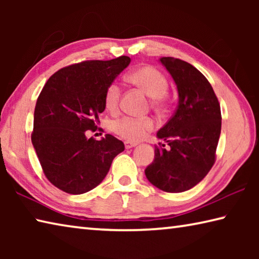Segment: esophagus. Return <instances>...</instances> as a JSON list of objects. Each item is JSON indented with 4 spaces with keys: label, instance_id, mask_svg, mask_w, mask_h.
Segmentation results:
<instances>
[{
    "label": "esophagus",
    "instance_id": "esophagus-1",
    "mask_svg": "<svg viewBox=\"0 0 259 259\" xmlns=\"http://www.w3.org/2000/svg\"><path fill=\"white\" fill-rule=\"evenodd\" d=\"M137 145H138V143H136V142H130V140H125V142H124V146H125L126 150H129V148L135 147Z\"/></svg>",
    "mask_w": 259,
    "mask_h": 259
}]
</instances>
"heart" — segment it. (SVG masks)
Wrapping results in <instances>:
<instances>
[{"label": "heart", "instance_id": "heart-1", "mask_svg": "<svg viewBox=\"0 0 259 259\" xmlns=\"http://www.w3.org/2000/svg\"><path fill=\"white\" fill-rule=\"evenodd\" d=\"M126 80L153 98V104L160 106L163 103V97L168 91V81L159 69L152 66H140L130 72ZM122 89L117 82L109 83L105 90L104 102L109 112H115L120 106ZM154 128V122L150 117L124 116L113 123L112 129L120 137L130 142H138L145 138L147 134Z\"/></svg>", "mask_w": 259, "mask_h": 259}]
</instances>
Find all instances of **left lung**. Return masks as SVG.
<instances>
[{
	"label": "left lung",
	"mask_w": 259,
	"mask_h": 259,
	"mask_svg": "<svg viewBox=\"0 0 259 259\" xmlns=\"http://www.w3.org/2000/svg\"><path fill=\"white\" fill-rule=\"evenodd\" d=\"M178 91V106L157 131L169 147L155 146L154 160L145 169L148 182L161 191L191 190L207 176L214 163L222 129L221 106L209 81L186 61L162 57Z\"/></svg>",
	"instance_id": "1"
}]
</instances>
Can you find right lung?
I'll return each instance as SVG.
<instances>
[{
	"label": "right lung",
	"instance_id": "add662e5",
	"mask_svg": "<svg viewBox=\"0 0 259 259\" xmlns=\"http://www.w3.org/2000/svg\"><path fill=\"white\" fill-rule=\"evenodd\" d=\"M126 56L91 60L59 69L43 87L34 111L32 144L43 172L59 190L83 194L106 177L124 144L112 135L88 138L105 111L109 83L129 66Z\"/></svg>",
	"mask_w": 259,
	"mask_h": 259
}]
</instances>
